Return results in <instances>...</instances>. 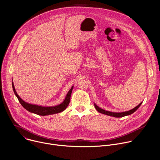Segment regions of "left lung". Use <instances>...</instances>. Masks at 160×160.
<instances>
[{
    "label": "left lung",
    "instance_id": "obj_1",
    "mask_svg": "<svg viewBox=\"0 0 160 160\" xmlns=\"http://www.w3.org/2000/svg\"><path fill=\"white\" fill-rule=\"evenodd\" d=\"M142 102H141L138 106H137L136 107H135L132 109H130V110L127 111H123V112H111V111H106V110L99 108V106H98L95 103H94V106H95L96 110L98 112H101L102 114H104V115H108V116H111V117H116V118H120V117H125V116H127V115H131V114L133 113L137 109H138L140 107V106L141 105Z\"/></svg>",
    "mask_w": 160,
    "mask_h": 160
}]
</instances>
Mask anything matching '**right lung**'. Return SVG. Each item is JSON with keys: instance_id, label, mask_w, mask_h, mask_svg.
<instances>
[{"instance_id": "1", "label": "right lung", "mask_w": 160, "mask_h": 160, "mask_svg": "<svg viewBox=\"0 0 160 160\" xmlns=\"http://www.w3.org/2000/svg\"><path fill=\"white\" fill-rule=\"evenodd\" d=\"M12 85L14 92L16 96L17 97V98L18 99L20 104L22 106V107L30 112L35 113L36 115H41V116H48V115H53V114L61 112L63 111L64 109H66V108L70 103L71 94L72 92V90L73 88V86H72V87L67 93L63 102H62L61 104L56 106H39L37 104H32L30 103H28L22 100L17 94L13 82H12Z\"/></svg>"}]
</instances>
